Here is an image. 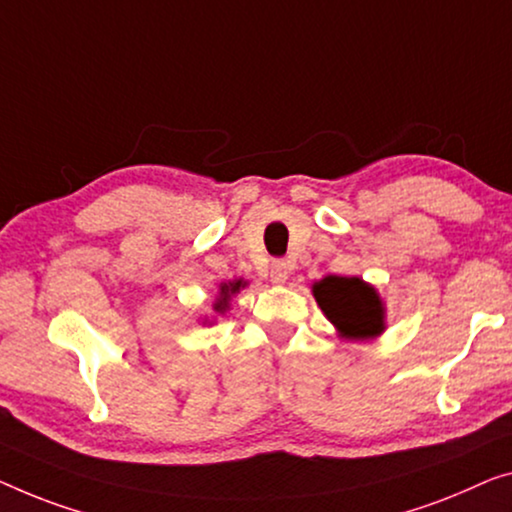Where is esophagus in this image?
I'll list each match as a JSON object with an SVG mask.
<instances>
[{
	"label": "esophagus",
	"mask_w": 512,
	"mask_h": 512,
	"mask_svg": "<svg viewBox=\"0 0 512 512\" xmlns=\"http://www.w3.org/2000/svg\"><path fill=\"white\" fill-rule=\"evenodd\" d=\"M287 278H289L287 262H282V259H276V262L271 264V282H276V285H285Z\"/></svg>",
	"instance_id": "esophagus-1"
}]
</instances>
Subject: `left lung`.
I'll return each mask as SVG.
<instances>
[{"label": "left lung", "instance_id": "1", "mask_svg": "<svg viewBox=\"0 0 512 512\" xmlns=\"http://www.w3.org/2000/svg\"><path fill=\"white\" fill-rule=\"evenodd\" d=\"M312 294L342 338L370 340L386 329L384 303L377 289L361 278L326 276L312 285Z\"/></svg>", "mask_w": 512, "mask_h": 512}]
</instances>
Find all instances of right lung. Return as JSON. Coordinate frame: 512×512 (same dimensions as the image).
I'll return each instance as SVG.
<instances>
[{"label": "right lung", "mask_w": 512, "mask_h": 512, "mask_svg": "<svg viewBox=\"0 0 512 512\" xmlns=\"http://www.w3.org/2000/svg\"><path fill=\"white\" fill-rule=\"evenodd\" d=\"M248 282L243 280V278H239V280H230V282H223V285H220V292H218V299H216V303H213V310L216 312H220V315H223V312L230 308V299L234 294H239L243 287H246Z\"/></svg>", "instance_id": "obj_1"}]
</instances>
